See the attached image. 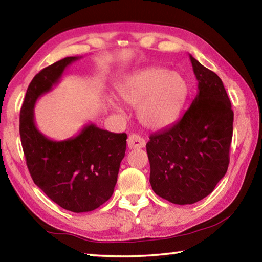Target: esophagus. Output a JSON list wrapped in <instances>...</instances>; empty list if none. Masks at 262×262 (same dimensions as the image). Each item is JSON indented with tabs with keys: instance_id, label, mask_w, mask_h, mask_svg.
Instances as JSON below:
<instances>
[{
	"instance_id": "esophagus-1",
	"label": "esophagus",
	"mask_w": 262,
	"mask_h": 262,
	"mask_svg": "<svg viewBox=\"0 0 262 262\" xmlns=\"http://www.w3.org/2000/svg\"><path fill=\"white\" fill-rule=\"evenodd\" d=\"M127 145L129 149H141L145 147V140L137 134L129 135L127 140Z\"/></svg>"
}]
</instances>
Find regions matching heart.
<instances>
[{"label": "heart", "instance_id": "1", "mask_svg": "<svg viewBox=\"0 0 262 262\" xmlns=\"http://www.w3.org/2000/svg\"><path fill=\"white\" fill-rule=\"evenodd\" d=\"M187 92V83L179 73L155 67L135 74L119 88L121 99L133 107L140 105V120L155 129L178 119Z\"/></svg>", "mask_w": 262, "mask_h": 262}]
</instances>
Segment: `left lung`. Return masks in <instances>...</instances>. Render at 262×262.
<instances>
[{
	"label": "left lung",
	"instance_id": "8db88e82",
	"mask_svg": "<svg viewBox=\"0 0 262 262\" xmlns=\"http://www.w3.org/2000/svg\"><path fill=\"white\" fill-rule=\"evenodd\" d=\"M198 95L178 121L150 135V184L158 196L192 205L214 190L228 171L233 111L223 82L189 55Z\"/></svg>",
	"mask_w": 262,
	"mask_h": 262
}]
</instances>
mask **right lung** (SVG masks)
I'll return each instance as SVG.
<instances>
[{
	"label": "right lung",
	"instance_id": "right-lung-1",
	"mask_svg": "<svg viewBox=\"0 0 262 262\" xmlns=\"http://www.w3.org/2000/svg\"><path fill=\"white\" fill-rule=\"evenodd\" d=\"M78 59L64 57L33 77L20 108L19 134L34 184L63 209L85 212L112 196L125 157L127 134H115L90 123L77 136L53 141L35 127L33 111L39 97L51 91L64 69Z\"/></svg>",
	"mask_w": 262,
	"mask_h": 262
}]
</instances>
